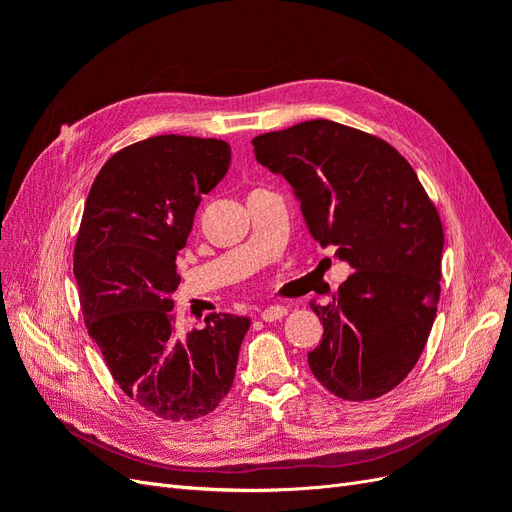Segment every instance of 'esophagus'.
Wrapping results in <instances>:
<instances>
[{
	"mask_svg": "<svg viewBox=\"0 0 512 512\" xmlns=\"http://www.w3.org/2000/svg\"><path fill=\"white\" fill-rule=\"evenodd\" d=\"M288 314V309L284 305H271L267 309H262L260 318L265 322H275V320H282Z\"/></svg>",
	"mask_w": 512,
	"mask_h": 512,
	"instance_id": "34e87169",
	"label": "esophagus"
}]
</instances>
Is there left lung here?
Here are the masks:
<instances>
[{
  "label": "left lung",
  "instance_id": "obj_1",
  "mask_svg": "<svg viewBox=\"0 0 512 512\" xmlns=\"http://www.w3.org/2000/svg\"><path fill=\"white\" fill-rule=\"evenodd\" d=\"M252 145L294 188L309 235L354 269L333 303H312L324 333L309 369L339 399L382 397L410 374L436 320V205L395 147L344 123L309 119Z\"/></svg>",
  "mask_w": 512,
  "mask_h": 512
}]
</instances>
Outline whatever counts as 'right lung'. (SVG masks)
Segmentation results:
<instances>
[{
    "mask_svg": "<svg viewBox=\"0 0 512 512\" xmlns=\"http://www.w3.org/2000/svg\"><path fill=\"white\" fill-rule=\"evenodd\" d=\"M230 164L218 138L162 134L119 149L91 185L74 247L87 333L119 389L164 421L207 416L228 395L250 318L209 314L175 331V258Z\"/></svg>",
    "mask_w": 512,
    "mask_h": 512,
    "instance_id": "right-lung-1",
    "label": "right lung"
}]
</instances>
